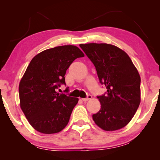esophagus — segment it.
Listing matches in <instances>:
<instances>
[{
  "mask_svg": "<svg viewBox=\"0 0 160 160\" xmlns=\"http://www.w3.org/2000/svg\"><path fill=\"white\" fill-rule=\"evenodd\" d=\"M92 96L91 95H87V98H82V100L84 102H86V101H87V100H90V99H92Z\"/></svg>",
  "mask_w": 160,
  "mask_h": 160,
  "instance_id": "34e87169",
  "label": "esophagus"
}]
</instances>
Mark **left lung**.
<instances>
[{
	"label": "left lung",
	"instance_id": "left-lung-1",
	"mask_svg": "<svg viewBox=\"0 0 160 160\" xmlns=\"http://www.w3.org/2000/svg\"><path fill=\"white\" fill-rule=\"evenodd\" d=\"M80 47L95 65L100 83L107 92L97 96L101 108L92 115L102 130L113 131L126 126L141 102V77L123 50L107 43H87Z\"/></svg>",
	"mask_w": 160,
	"mask_h": 160
}]
</instances>
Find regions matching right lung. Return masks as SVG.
Segmentation results:
<instances>
[{
    "label": "right lung",
    "mask_w": 160,
    "mask_h": 160,
    "mask_svg": "<svg viewBox=\"0 0 160 160\" xmlns=\"http://www.w3.org/2000/svg\"><path fill=\"white\" fill-rule=\"evenodd\" d=\"M84 54L77 47L61 46L41 52L30 61L19 86L20 107L35 130L44 134L60 132L78 101L57 89L65 85L67 69ZM68 92V87L65 89Z\"/></svg>",
    "instance_id": "1"
}]
</instances>
